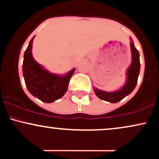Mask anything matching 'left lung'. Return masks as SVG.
<instances>
[{
	"mask_svg": "<svg viewBox=\"0 0 159 159\" xmlns=\"http://www.w3.org/2000/svg\"><path fill=\"white\" fill-rule=\"evenodd\" d=\"M130 46L131 52H132V63L126 71L127 77L125 84L121 89L114 92H106L94 87L93 90L95 94L102 100H105L111 103H116L130 94L135 88L140 68V54L139 52L134 47L132 39H131Z\"/></svg>",
	"mask_w": 159,
	"mask_h": 159,
	"instance_id": "1",
	"label": "left lung"
}]
</instances>
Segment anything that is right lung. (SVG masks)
<instances>
[{
    "label": "right lung",
    "instance_id": "right-lung-1",
    "mask_svg": "<svg viewBox=\"0 0 159 159\" xmlns=\"http://www.w3.org/2000/svg\"><path fill=\"white\" fill-rule=\"evenodd\" d=\"M34 36L24 54L22 72L25 84L33 96L45 103H52L63 97L66 93L75 69H72L63 75L51 73L44 69L33 57L32 45Z\"/></svg>",
    "mask_w": 159,
    "mask_h": 159
}]
</instances>
